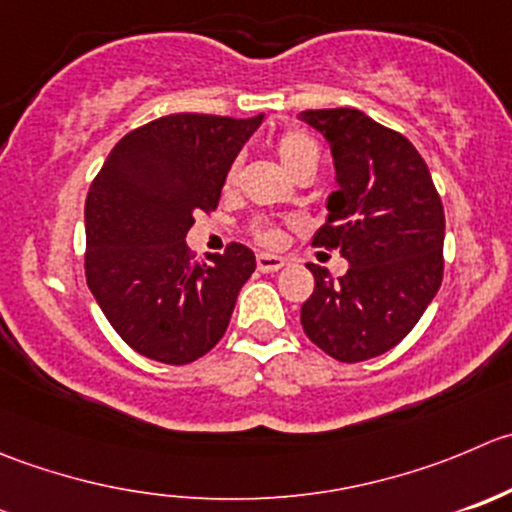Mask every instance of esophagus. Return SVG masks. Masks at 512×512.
<instances>
[{
	"mask_svg": "<svg viewBox=\"0 0 512 512\" xmlns=\"http://www.w3.org/2000/svg\"><path fill=\"white\" fill-rule=\"evenodd\" d=\"M285 267V260L277 255H257V270L260 272H277Z\"/></svg>",
	"mask_w": 512,
	"mask_h": 512,
	"instance_id": "esophagus-1",
	"label": "esophagus"
}]
</instances>
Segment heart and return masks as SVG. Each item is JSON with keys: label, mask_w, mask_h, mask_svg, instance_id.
<instances>
[{"label": "heart", "mask_w": 512, "mask_h": 512, "mask_svg": "<svg viewBox=\"0 0 512 512\" xmlns=\"http://www.w3.org/2000/svg\"><path fill=\"white\" fill-rule=\"evenodd\" d=\"M277 160L282 162L287 172L292 177H297L305 170H317V160H320V150H317L315 140L307 137L305 132H285V135L277 140ZM237 162H232L230 170H227L225 187L230 190L237 180ZM252 235L260 245L265 247H277L282 242V230L277 225H270V222H255L252 225Z\"/></svg>", "instance_id": "obj_1"}]
</instances>
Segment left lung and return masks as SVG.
I'll return each mask as SVG.
<instances>
[{"mask_svg":"<svg viewBox=\"0 0 512 512\" xmlns=\"http://www.w3.org/2000/svg\"><path fill=\"white\" fill-rule=\"evenodd\" d=\"M300 119L330 145L337 182L312 245L350 262L337 280L307 265L315 290L300 310L302 330L335 360H370L418 325L443 282V202L400 132L350 107L307 109Z\"/></svg>","mask_w":512,"mask_h":512,"instance_id":"left-lung-1","label":"left lung"}]
</instances>
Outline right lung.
I'll use <instances>...</instances> for the list:
<instances>
[{"label":"right lung","mask_w":512,"mask_h":512,"mask_svg":"<svg viewBox=\"0 0 512 512\" xmlns=\"http://www.w3.org/2000/svg\"><path fill=\"white\" fill-rule=\"evenodd\" d=\"M217 114H170L114 145L84 202V275L119 337L140 355L187 365L225 335L255 252L230 242L192 260L195 212H212L237 152L260 127Z\"/></svg>","instance_id":"obj_1"}]
</instances>
